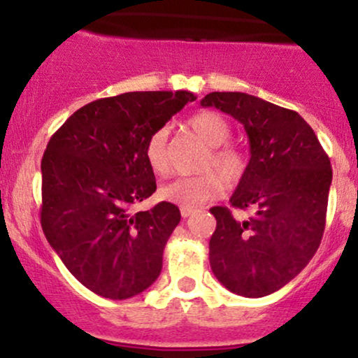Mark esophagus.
Instances as JSON below:
<instances>
[{
	"instance_id": "1",
	"label": "esophagus",
	"mask_w": 358,
	"mask_h": 358,
	"mask_svg": "<svg viewBox=\"0 0 358 358\" xmlns=\"http://www.w3.org/2000/svg\"><path fill=\"white\" fill-rule=\"evenodd\" d=\"M182 217H190L192 213H195V208H182Z\"/></svg>"
}]
</instances>
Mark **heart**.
Masks as SVG:
<instances>
[{
  "label": "heart",
  "mask_w": 358,
  "mask_h": 358,
  "mask_svg": "<svg viewBox=\"0 0 358 358\" xmlns=\"http://www.w3.org/2000/svg\"><path fill=\"white\" fill-rule=\"evenodd\" d=\"M188 131L200 139L208 150L200 171L207 173L190 178H178L159 188V199L182 208H195L215 200L225 188L236 187L248 171V158L239 148L227 145L232 136L229 121L219 113L202 110L187 121ZM145 158L153 173L166 176L170 173V151L168 131L156 129L145 145Z\"/></svg>",
  "instance_id": "b5f03b06"
}]
</instances>
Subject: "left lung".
<instances>
[{"instance_id":"8db88e82","label":"left lung","mask_w":358,"mask_h":358,"mask_svg":"<svg viewBox=\"0 0 358 358\" xmlns=\"http://www.w3.org/2000/svg\"><path fill=\"white\" fill-rule=\"evenodd\" d=\"M244 126L250 159L231 196L232 207L252 210L236 220L213 207L210 268L232 293L262 298L305 269L322 242L331 165L315 131L294 110L244 92H210L200 101Z\"/></svg>"}]
</instances>
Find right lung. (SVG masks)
I'll list each match as a JSON object with an SVG mask.
<instances>
[{"mask_svg":"<svg viewBox=\"0 0 358 358\" xmlns=\"http://www.w3.org/2000/svg\"><path fill=\"white\" fill-rule=\"evenodd\" d=\"M196 97L188 90L126 92L89 102L48 141L42 158L45 237L92 293L127 299L162 273L163 250L180 222L173 203L131 213L156 190L145 145Z\"/></svg>","mask_w":358,"mask_h":358,"instance_id":"1","label":"right lung"}]
</instances>
